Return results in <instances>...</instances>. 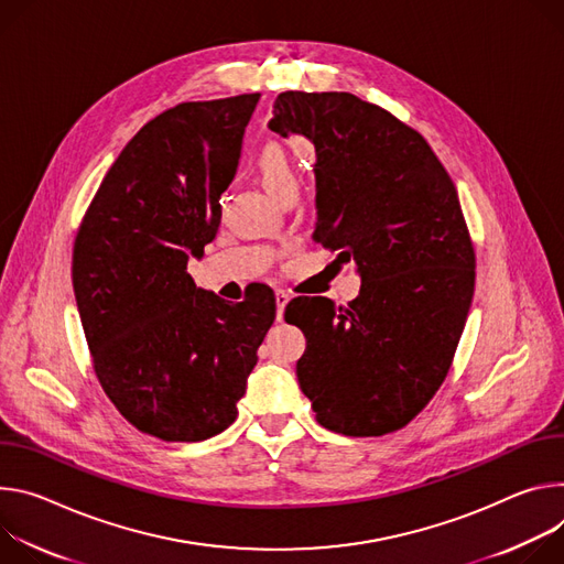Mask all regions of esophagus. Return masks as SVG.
<instances>
[{"label":"esophagus","instance_id":"1","mask_svg":"<svg viewBox=\"0 0 564 564\" xmlns=\"http://www.w3.org/2000/svg\"><path fill=\"white\" fill-rule=\"evenodd\" d=\"M286 302H289V293H286L284 289H278V291H275V306H278V321H282V316H284V306H286Z\"/></svg>","mask_w":564,"mask_h":564}]
</instances>
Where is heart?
<instances>
[{
  "mask_svg": "<svg viewBox=\"0 0 564 564\" xmlns=\"http://www.w3.org/2000/svg\"><path fill=\"white\" fill-rule=\"evenodd\" d=\"M253 167L267 191L282 199L286 193L297 191V170L289 150L278 141H267L253 154Z\"/></svg>",
  "mask_w": 564,
  "mask_h": 564,
  "instance_id": "obj_1",
  "label": "heart"
}]
</instances>
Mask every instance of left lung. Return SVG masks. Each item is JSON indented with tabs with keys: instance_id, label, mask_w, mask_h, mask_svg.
<instances>
[{
	"instance_id": "1",
	"label": "left lung",
	"mask_w": 564,
	"mask_h": 564,
	"mask_svg": "<svg viewBox=\"0 0 564 564\" xmlns=\"http://www.w3.org/2000/svg\"><path fill=\"white\" fill-rule=\"evenodd\" d=\"M269 128L314 143V239L362 280L338 311L323 297L289 302L291 325L307 327L300 390L338 434L401 430L446 381L475 291L455 183L416 130L347 91H284Z\"/></svg>"
}]
</instances>
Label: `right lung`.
<instances>
[{
    "label": "right lung",
    "instance_id": "1",
    "mask_svg": "<svg viewBox=\"0 0 564 564\" xmlns=\"http://www.w3.org/2000/svg\"><path fill=\"white\" fill-rule=\"evenodd\" d=\"M258 100L178 102L148 120L105 174L74 241L96 379L124 419L163 442H204L237 419L275 321L271 289L226 304L187 273L215 239Z\"/></svg>",
    "mask_w": 564,
    "mask_h": 564
}]
</instances>
